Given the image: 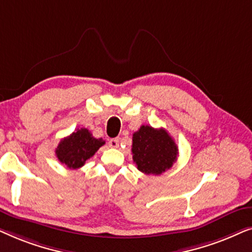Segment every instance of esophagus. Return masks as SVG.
<instances>
[{"mask_svg":"<svg viewBox=\"0 0 252 252\" xmlns=\"http://www.w3.org/2000/svg\"><path fill=\"white\" fill-rule=\"evenodd\" d=\"M119 146V140L118 139H111L109 141V147L110 148H118Z\"/></svg>","mask_w":252,"mask_h":252,"instance_id":"obj_1","label":"esophagus"}]
</instances>
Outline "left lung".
I'll list each match as a JSON object with an SVG mask.
<instances>
[{
    "mask_svg": "<svg viewBox=\"0 0 252 252\" xmlns=\"http://www.w3.org/2000/svg\"><path fill=\"white\" fill-rule=\"evenodd\" d=\"M132 154L137 170L159 175L177 161L178 146L164 128L143 125L133 134Z\"/></svg>",
    "mask_w": 252,
    "mask_h": 252,
    "instance_id": "obj_1",
    "label": "left lung"
}]
</instances>
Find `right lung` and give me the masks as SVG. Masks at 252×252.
<instances>
[{"label": "right lung", "instance_id": "1", "mask_svg": "<svg viewBox=\"0 0 252 252\" xmlns=\"http://www.w3.org/2000/svg\"><path fill=\"white\" fill-rule=\"evenodd\" d=\"M104 143L105 141L96 139L87 128H78L61 141L56 148V156L62 164L75 170L84 166L86 160L94 156Z\"/></svg>", "mask_w": 252, "mask_h": 252}]
</instances>
